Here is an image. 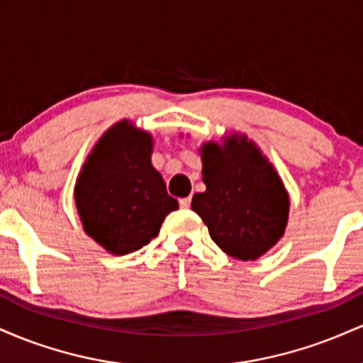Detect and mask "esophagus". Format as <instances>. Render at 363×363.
I'll use <instances>...</instances> for the list:
<instances>
[{"label": "esophagus", "instance_id": "esophagus-1", "mask_svg": "<svg viewBox=\"0 0 363 363\" xmlns=\"http://www.w3.org/2000/svg\"><path fill=\"white\" fill-rule=\"evenodd\" d=\"M179 205H181V208H189L191 206V196L179 199Z\"/></svg>", "mask_w": 363, "mask_h": 363}]
</instances>
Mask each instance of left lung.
I'll return each mask as SVG.
<instances>
[{"instance_id": "obj_1", "label": "left lung", "mask_w": 363, "mask_h": 363, "mask_svg": "<svg viewBox=\"0 0 363 363\" xmlns=\"http://www.w3.org/2000/svg\"><path fill=\"white\" fill-rule=\"evenodd\" d=\"M205 193H196L191 208L228 256L256 261L285 234L290 196L268 157L245 135L232 133L222 143L199 148Z\"/></svg>"}]
</instances>
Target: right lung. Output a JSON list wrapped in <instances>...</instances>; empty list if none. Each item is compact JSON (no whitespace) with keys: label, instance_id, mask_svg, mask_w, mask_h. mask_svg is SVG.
<instances>
[{"label":"right lung","instance_id":"right-lung-1","mask_svg":"<svg viewBox=\"0 0 363 363\" xmlns=\"http://www.w3.org/2000/svg\"><path fill=\"white\" fill-rule=\"evenodd\" d=\"M153 136L123 119L95 143L74 184L83 230L114 256L135 252L160 232L177 210L152 165Z\"/></svg>","mask_w":363,"mask_h":363}]
</instances>
